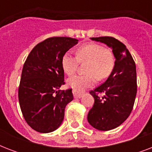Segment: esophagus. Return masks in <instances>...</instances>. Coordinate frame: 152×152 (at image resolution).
<instances>
[{
    "label": "esophagus",
    "instance_id": "34e87169",
    "mask_svg": "<svg viewBox=\"0 0 152 152\" xmlns=\"http://www.w3.org/2000/svg\"><path fill=\"white\" fill-rule=\"evenodd\" d=\"M72 93H73L74 98H75V99H80V98L82 97L83 95V92H79V91H75V90L72 91Z\"/></svg>",
    "mask_w": 152,
    "mask_h": 152
}]
</instances>
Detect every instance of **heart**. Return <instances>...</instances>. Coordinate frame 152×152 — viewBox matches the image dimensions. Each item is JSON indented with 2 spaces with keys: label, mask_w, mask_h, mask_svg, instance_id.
<instances>
[{
  "label": "heart",
  "mask_w": 152,
  "mask_h": 152,
  "mask_svg": "<svg viewBox=\"0 0 152 152\" xmlns=\"http://www.w3.org/2000/svg\"><path fill=\"white\" fill-rule=\"evenodd\" d=\"M74 56L66 53L62 57L63 71L69 76L75 73L79 62H87L85 75H77L68 80V85L73 90L83 92L86 88L92 87L96 78L102 80L108 77L115 64V57L110 49L104 48L97 43H88L80 46Z\"/></svg>",
  "instance_id": "heart-1"
}]
</instances>
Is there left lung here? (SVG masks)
I'll return each mask as SVG.
<instances>
[{"label":"left lung","mask_w":152,"mask_h":152,"mask_svg":"<svg viewBox=\"0 0 152 152\" xmlns=\"http://www.w3.org/2000/svg\"><path fill=\"white\" fill-rule=\"evenodd\" d=\"M112 48L115 57L113 71L105 82L90 94L95 103L88 114L92 127L108 131L121 125L132 112L137 95V69L132 55L126 46L113 37L91 38ZM98 93H104L100 98Z\"/></svg>","instance_id":"left-lung-1"}]
</instances>
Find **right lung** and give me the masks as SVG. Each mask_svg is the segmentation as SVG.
I'll return each instance as SVG.
<instances>
[{"instance_id": "obj_1", "label": "right lung", "mask_w": 152, "mask_h": 152, "mask_svg": "<svg viewBox=\"0 0 152 152\" xmlns=\"http://www.w3.org/2000/svg\"><path fill=\"white\" fill-rule=\"evenodd\" d=\"M77 43L69 37L49 38L34 46L23 64L19 102L25 121L37 132L47 133L59 128L65 106L73 99L72 89L59 88L64 84L62 57Z\"/></svg>"}]
</instances>
